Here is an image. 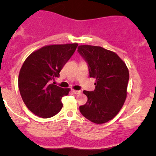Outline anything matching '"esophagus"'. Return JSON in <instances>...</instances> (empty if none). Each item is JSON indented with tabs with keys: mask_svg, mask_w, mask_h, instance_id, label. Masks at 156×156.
I'll list each match as a JSON object with an SVG mask.
<instances>
[{
	"mask_svg": "<svg viewBox=\"0 0 156 156\" xmlns=\"http://www.w3.org/2000/svg\"><path fill=\"white\" fill-rule=\"evenodd\" d=\"M72 92L73 93V94H81V90H74L72 89Z\"/></svg>",
	"mask_w": 156,
	"mask_h": 156,
	"instance_id": "1",
	"label": "esophagus"
}]
</instances>
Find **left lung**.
I'll return each instance as SVG.
<instances>
[{"mask_svg":"<svg viewBox=\"0 0 156 156\" xmlns=\"http://www.w3.org/2000/svg\"><path fill=\"white\" fill-rule=\"evenodd\" d=\"M78 51L87 62L90 77L96 79L94 91H83L87 101L80 112L94 123H106L117 115L126 100L128 69L117 53L102 47L80 45Z\"/></svg>","mask_w":156,"mask_h":156,"instance_id":"obj_1","label":"left lung"}]
</instances>
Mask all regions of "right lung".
I'll return each instance as SVG.
<instances>
[{
  "label": "right lung",
  "instance_id": "right-lung-1",
  "mask_svg": "<svg viewBox=\"0 0 156 156\" xmlns=\"http://www.w3.org/2000/svg\"><path fill=\"white\" fill-rule=\"evenodd\" d=\"M78 45H46L32 52L23 62L19 74V89L26 106L35 115L48 119L62 109L61 99L68 95L70 88H62L53 81L59 76Z\"/></svg>",
  "mask_w": 156,
  "mask_h": 156
}]
</instances>
